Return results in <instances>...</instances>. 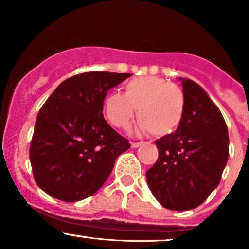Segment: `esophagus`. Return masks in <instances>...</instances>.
I'll use <instances>...</instances> for the list:
<instances>
[{"mask_svg": "<svg viewBox=\"0 0 249 249\" xmlns=\"http://www.w3.org/2000/svg\"><path fill=\"white\" fill-rule=\"evenodd\" d=\"M141 145H142V142H131V147H133V148L139 147Z\"/></svg>", "mask_w": 249, "mask_h": 249, "instance_id": "obj_1", "label": "esophagus"}]
</instances>
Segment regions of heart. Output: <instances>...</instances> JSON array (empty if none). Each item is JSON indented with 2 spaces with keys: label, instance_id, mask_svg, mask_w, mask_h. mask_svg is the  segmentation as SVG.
Segmentation results:
<instances>
[{
  "label": "heart",
  "instance_id": "1",
  "mask_svg": "<svg viewBox=\"0 0 249 249\" xmlns=\"http://www.w3.org/2000/svg\"><path fill=\"white\" fill-rule=\"evenodd\" d=\"M125 92L110 93L104 102V112L116 127L126 128L138 108L139 121L134 131L153 136H167L181 124L185 113V95L178 85L156 76L139 77L125 84Z\"/></svg>",
  "mask_w": 249,
  "mask_h": 249
}]
</instances>
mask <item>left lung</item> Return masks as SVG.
Masks as SVG:
<instances>
[{"label":"left lung","instance_id":"8db88e82","mask_svg":"<svg viewBox=\"0 0 249 249\" xmlns=\"http://www.w3.org/2000/svg\"><path fill=\"white\" fill-rule=\"evenodd\" d=\"M185 113L176 132L156 142L159 156L146 172L148 187L165 208L193 210L215 190L228 160L230 138L221 112L196 82L179 78Z\"/></svg>","mask_w":249,"mask_h":249}]
</instances>
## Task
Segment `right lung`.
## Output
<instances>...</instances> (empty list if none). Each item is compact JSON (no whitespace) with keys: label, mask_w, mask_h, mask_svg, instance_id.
<instances>
[{"label":"right lung","mask_w":249,"mask_h":249,"mask_svg":"<svg viewBox=\"0 0 249 249\" xmlns=\"http://www.w3.org/2000/svg\"><path fill=\"white\" fill-rule=\"evenodd\" d=\"M130 73L93 71L62 82L37 115L30 162L39 188L79 201L103 186L119 154L131 146L103 117L110 89Z\"/></svg>","instance_id":"obj_1"}]
</instances>
